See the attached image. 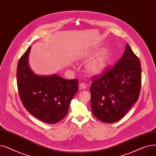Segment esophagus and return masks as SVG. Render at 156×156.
<instances>
[{"label":"esophagus","mask_w":156,"mask_h":156,"mask_svg":"<svg viewBox=\"0 0 156 156\" xmlns=\"http://www.w3.org/2000/svg\"><path fill=\"white\" fill-rule=\"evenodd\" d=\"M87 85L85 83H80L79 84V87H80V89H82V90H84L85 89L87 88Z\"/></svg>","instance_id":"obj_1"}]
</instances>
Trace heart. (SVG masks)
<instances>
[{
	"label": "heart",
	"mask_w": 156,
	"mask_h": 156,
	"mask_svg": "<svg viewBox=\"0 0 156 156\" xmlns=\"http://www.w3.org/2000/svg\"><path fill=\"white\" fill-rule=\"evenodd\" d=\"M89 52H84L82 58L89 55ZM109 53L106 49L102 50L93 57L86 65V71L92 75H99L102 74L107 68L109 64Z\"/></svg>",
	"instance_id": "b5f03b06"
}]
</instances>
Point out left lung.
Listing matches in <instances>:
<instances>
[{"instance_id":"1","label":"left lung","mask_w":156,"mask_h":156,"mask_svg":"<svg viewBox=\"0 0 156 156\" xmlns=\"http://www.w3.org/2000/svg\"><path fill=\"white\" fill-rule=\"evenodd\" d=\"M90 106L94 115L105 123L124 117L139 98L141 69L138 57L128 44L123 55L101 76L92 78Z\"/></svg>"}]
</instances>
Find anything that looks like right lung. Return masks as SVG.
Returning a JSON list of instances; mask_svg holds the SVG:
<instances>
[{
	"label": "right lung",
	"instance_id": "obj_1",
	"mask_svg": "<svg viewBox=\"0 0 156 156\" xmlns=\"http://www.w3.org/2000/svg\"><path fill=\"white\" fill-rule=\"evenodd\" d=\"M31 46L20 58L16 71L19 96L25 109L48 124L62 120L68 112L71 99L78 92V80H65L57 74L39 76L30 68Z\"/></svg>",
	"mask_w": 156,
	"mask_h": 156
}]
</instances>
